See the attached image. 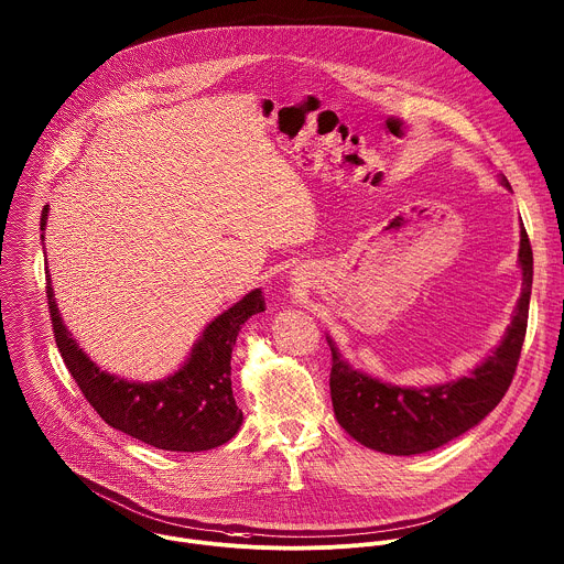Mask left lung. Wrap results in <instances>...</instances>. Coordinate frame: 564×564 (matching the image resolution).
Wrapping results in <instances>:
<instances>
[{"label":"left lung","instance_id":"obj_1","mask_svg":"<svg viewBox=\"0 0 564 564\" xmlns=\"http://www.w3.org/2000/svg\"><path fill=\"white\" fill-rule=\"evenodd\" d=\"M501 184L512 191L506 175ZM519 268L523 290L501 343L470 376L435 387H395L354 369L327 336L332 347V404L338 424L362 446L398 457L435 451L477 426L503 400L523 349L532 296L534 254L521 226Z\"/></svg>","mask_w":564,"mask_h":564}]
</instances>
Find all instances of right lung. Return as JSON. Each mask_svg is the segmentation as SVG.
<instances>
[{
	"mask_svg": "<svg viewBox=\"0 0 564 564\" xmlns=\"http://www.w3.org/2000/svg\"><path fill=\"white\" fill-rule=\"evenodd\" d=\"M47 210L45 204L41 230L47 226ZM45 281L58 354L87 402L111 429L171 453L210 451L237 435L243 413L232 398L230 358L241 325L265 307L259 288L204 327L177 371L155 382H135L102 371L78 347L61 318L50 270Z\"/></svg>",
	"mask_w": 564,
	"mask_h": 564,
	"instance_id": "1",
	"label": "right lung"
}]
</instances>
